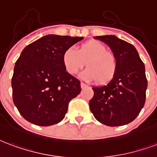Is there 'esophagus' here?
<instances>
[{
  "instance_id": "1",
  "label": "esophagus",
  "mask_w": 157,
  "mask_h": 157,
  "mask_svg": "<svg viewBox=\"0 0 157 157\" xmlns=\"http://www.w3.org/2000/svg\"><path fill=\"white\" fill-rule=\"evenodd\" d=\"M81 87H82V89H84V88H86V87H88V86L86 84L83 83V82H82V83H81Z\"/></svg>"
}]
</instances>
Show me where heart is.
<instances>
[{"label":"heart","mask_w":157,"mask_h":157,"mask_svg":"<svg viewBox=\"0 0 157 157\" xmlns=\"http://www.w3.org/2000/svg\"><path fill=\"white\" fill-rule=\"evenodd\" d=\"M85 62L87 68L81 76L88 81L97 80L100 83H105L114 76L117 71V61L115 56L107 52L102 43L96 40L82 44L77 51L69 47L63 52V67L71 75L77 73L84 67Z\"/></svg>","instance_id":"b5f03b06"}]
</instances>
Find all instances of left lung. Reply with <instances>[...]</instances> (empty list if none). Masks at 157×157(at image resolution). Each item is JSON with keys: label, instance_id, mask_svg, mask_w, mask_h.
I'll return each instance as SVG.
<instances>
[{"label": "left lung", "instance_id": "obj_1", "mask_svg": "<svg viewBox=\"0 0 157 157\" xmlns=\"http://www.w3.org/2000/svg\"><path fill=\"white\" fill-rule=\"evenodd\" d=\"M94 38L111 48L117 67L107 85L92 87L94 96L89 102L90 110L96 120L105 126L128 124L136 118L145 105L147 88L145 65L132 44L112 35Z\"/></svg>", "mask_w": 157, "mask_h": 157}]
</instances>
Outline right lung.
<instances>
[{
	"instance_id": "1",
	"label": "right lung",
	"mask_w": 157,
	"mask_h": 157,
	"mask_svg": "<svg viewBox=\"0 0 157 157\" xmlns=\"http://www.w3.org/2000/svg\"><path fill=\"white\" fill-rule=\"evenodd\" d=\"M83 37L47 35L25 46L11 79L15 105L25 120L48 126L63 120L81 82L66 71L63 52Z\"/></svg>"
}]
</instances>
